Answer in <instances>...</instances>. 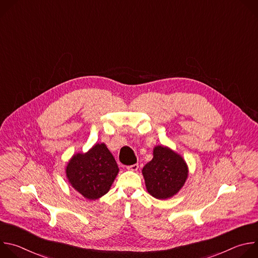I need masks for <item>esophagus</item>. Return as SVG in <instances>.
<instances>
[{"mask_svg":"<svg viewBox=\"0 0 258 258\" xmlns=\"http://www.w3.org/2000/svg\"><path fill=\"white\" fill-rule=\"evenodd\" d=\"M138 168H139V165H138V164H134V165L127 166V169L131 170V171H137Z\"/></svg>","mask_w":258,"mask_h":258,"instance_id":"esophagus-1","label":"esophagus"}]
</instances>
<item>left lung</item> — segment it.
Returning a JSON list of instances; mask_svg holds the SVG:
<instances>
[{"label":"left lung","mask_w":258,"mask_h":258,"mask_svg":"<svg viewBox=\"0 0 258 258\" xmlns=\"http://www.w3.org/2000/svg\"><path fill=\"white\" fill-rule=\"evenodd\" d=\"M142 173L146 189L156 199L165 200L176 195L188 178V165L178 153L166 146L158 145L153 149V158Z\"/></svg>","instance_id":"8db88e82"}]
</instances>
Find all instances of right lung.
Here are the masks:
<instances>
[{"label": "right lung", "mask_w": 258, "mask_h": 258, "mask_svg": "<svg viewBox=\"0 0 258 258\" xmlns=\"http://www.w3.org/2000/svg\"><path fill=\"white\" fill-rule=\"evenodd\" d=\"M119 171L104 143H97L86 153H77L68 161L65 172L71 187L89 200L104 196Z\"/></svg>", "instance_id": "add662e5"}]
</instances>
